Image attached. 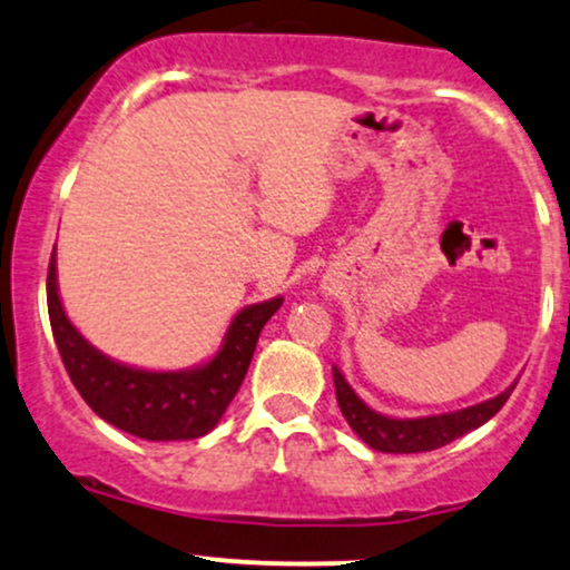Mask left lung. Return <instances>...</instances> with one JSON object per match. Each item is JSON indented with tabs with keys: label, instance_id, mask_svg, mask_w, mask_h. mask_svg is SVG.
Wrapping results in <instances>:
<instances>
[{
	"label": "left lung",
	"instance_id": "1",
	"mask_svg": "<svg viewBox=\"0 0 570 570\" xmlns=\"http://www.w3.org/2000/svg\"><path fill=\"white\" fill-rule=\"evenodd\" d=\"M334 387H337V403L342 409L347 424L353 428V433L361 438L363 443H368L376 451H387V454H420V451H433L441 445L456 441L470 430L481 428L483 422H489L499 409L504 406L507 397L515 387L504 390L502 395L491 397V401L478 403V406L451 411V414H438V416H422V420H390V416L376 414L353 393V387L347 385L345 376L334 368Z\"/></svg>",
	"mask_w": 570,
	"mask_h": 570
}]
</instances>
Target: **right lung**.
<instances>
[{"mask_svg":"<svg viewBox=\"0 0 570 570\" xmlns=\"http://www.w3.org/2000/svg\"><path fill=\"white\" fill-rule=\"evenodd\" d=\"M284 299L246 307L233 318L225 345L194 372H140L100 355L66 318L55 281V249L47 267V311L55 345L87 406L114 428L146 441L207 435L242 387L259 332Z\"/></svg>","mask_w":570,"mask_h":570,"instance_id":"right-lung-1","label":"right lung"}]
</instances>
